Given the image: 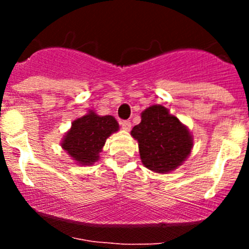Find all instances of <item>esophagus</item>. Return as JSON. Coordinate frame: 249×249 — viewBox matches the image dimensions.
I'll return each instance as SVG.
<instances>
[{
	"label": "esophagus",
	"instance_id": "obj_1",
	"mask_svg": "<svg viewBox=\"0 0 249 249\" xmlns=\"http://www.w3.org/2000/svg\"><path fill=\"white\" fill-rule=\"evenodd\" d=\"M121 127H122L124 131H129V129H131V127H132V124H131V122H129V121H122V122H121Z\"/></svg>",
	"mask_w": 249,
	"mask_h": 249
}]
</instances>
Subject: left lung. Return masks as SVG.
Masks as SVG:
<instances>
[{"label": "left lung", "instance_id": "obj_1", "mask_svg": "<svg viewBox=\"0 0 249 249\" xmlns=\"http://www.w3.org/2000/svg\"><path fill=\"white\" fill-rule=\"evenodd\" d=\"M138 142L144 167L157 173H169L191 155L193 136L164 106L153 105L141 113L140 124L131 131Z\"/></svg>", "mask_w": 249, "mask_h": 249}]
</instances>
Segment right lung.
I'll use <instances>...</instances> for the list:
<instances>
[{
	"mask_svg": "<svg viewBox=\"0 0 249 249\" xmlns=\"http://www.w3.org/2000/svg\"><path fill=\"white\" fill-rule=\"evenodd\" d=\"M120 129L113 116H100L89 109L72 122L63 136L61 147L80 166H91L100 160L106 140Z\"/></svg>",
	"mask_w": 249,
	"mask_h": 249,
	"instance_id": "add662e5",
	"label": "right lung"
}]
</instances>
